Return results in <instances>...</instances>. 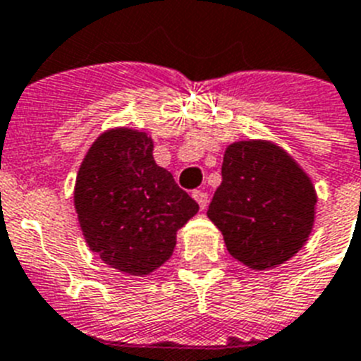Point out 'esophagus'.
<instances>
[{"instance_id":"obj_1","label":"esophagus","mask_w":361,"mask_h":361,"mask_svg":"<svg viewBox=\"0 0 361 361\" xmlns=\"http://www.w3.org/2000/svg\"><path fill=\"white\" fill-rule=\"evenodd\" d=\"M192 198L196 200V202H198L200 209H205L207 203H209V194L203 192V190H194Z\"/></svg>"}]
</instances>
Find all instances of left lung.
<instances>
[{"instance_id": "left-lung-1", "label": "left lung", "mask_w": 361, "mask_h": 361, "mask_svg": "<svg viewBox=\"0 0 361 361\" xmlns=\"http://www.w3.org/2000/svg\"><path fill=\"white\" fill-rule=\"evenodd\" d=\"M314 205L311 180L285 150L267 142H238L225 150L221 183L207 216L233 258L263 271L302 249Z\"/></svg>"}]
</instances>
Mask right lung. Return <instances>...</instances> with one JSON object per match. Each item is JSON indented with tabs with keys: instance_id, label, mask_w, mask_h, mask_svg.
Segmentation results:
<instances>
[{
	"instance_id": "1",
	"label": "right lung",
	"mask_w": 361,
	"mask_h": 361,
	"mask_svg": "<svg viewBox=\"0 0 361 361\" xmlns=\"http://www.w3.org/2000/svg\"><path fill=\"white\" fill-rule=\"evenodd\" d=\"M145 133L116 128L94 142L78 172L74 205L90 250L106 265L143 276L167 262L178 228L198 203L156 165Z\"/></svg>"
}]
</instances>
